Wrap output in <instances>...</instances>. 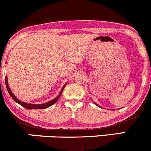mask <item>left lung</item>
I'll return each instance as SVG.
<instances>
[{
  "instance_id": "left-lung-1",
  "label": "left lung",
  "mask_w": 151,
  "mask_h": 151,
  "mask_svg": "<svg viewBox=\"0 0 151 151\" xmlns=\"http://www.w3.org/2000/svg\"><path fill=\"white\" fill-rule=\"evenodd\" d=\"M96 106H98V104H96ZM99 107H100V106H99Z\"/></svg>"
}]
</instances>
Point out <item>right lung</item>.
Returning <instances> with one entry per match:
<instances>
[{"mask_svg":"<svg viewBox=\"0 0 151 151\" xmlns=\"http://www.w3.org/2000/svg\"><path fill=\"white\" fill-rule=\"evenodd\" d=\"M6 88H7L8 92H9V95H10L11 97H12L13 99H14V101H16V102L18 103L19 104H20L21 106H23V107H24L25 109H46V108L50 107V106H52V105H53L55 104V103H56L57 101H58V100L59 99L60 96H61V94H62V92H63V89H64L65 86H66V85H63L62 89H61L60 94L58 95V96H57L56 98H55L54 99L52 100V101H48V102L45 103V104H27V103L22 102V101H20V100H19L18 98H17V97H16L14 94H13V93L12 91H11L10 88H9V84H8V80H7V77H6Z\"/></svg>","mask_w":151,"mask_h":151,"instance_id":"1","label":"right lung"}]
</instances>
